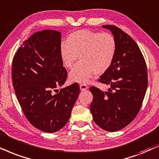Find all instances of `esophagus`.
Returning a JSON list of instances; mask_svg holds the SVG:
<instances>
[{
  "instance_id": "1",
  "label": "esophagus",
  "mask_w": 159,
  "mask_h": 159,
  "mask_svg": "<svg viewBox=\"0 0 159 159\" xmlns=\"http://www.w3.org/2000/svg\"><path fill=\"white\" fill-rule=\"evenodd\" d=\"M89 87L88 86L86 85V84H80V89L81 91H84L86 89H87Z\"/></svg>"
}]
</instances>
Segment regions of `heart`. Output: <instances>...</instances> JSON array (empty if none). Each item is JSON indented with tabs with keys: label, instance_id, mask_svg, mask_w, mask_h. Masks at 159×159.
Returning <instances> with one entry per match:
<instances>
[{
	"label": "heart",
	"instance_id": "b5f03b06",
	"mask_svg": "<svg viewBox=\"0 0 159 159\" xmlns=\"http://www.w3.org/2000/svg\"><path fill=\"white\" fill-rule=\"evenodd\" d=\"M117 43L115 37L109 33H99L81 30L70 34L66 42L60 47L62 65L70 69L78 57L80 62L69 73L72 83L85 84L93 74L105 73L115 59Z\"/></svg>",
	"mask_w": 159,
	"mask_h": 159
}]
</instances>
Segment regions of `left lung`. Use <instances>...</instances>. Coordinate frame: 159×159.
<instances>
[{
    "mask_svg": "<svg viewBox=\"0 0 159 159\" xmlns=\"http://www.w3.org/2000/svg\"><path fill=\"white\" fill-rule=\"evenodd\" d=\"M115 37L117 49L111 67L98 81L107 91L92 86L90 111L97 125L116 132L129 124L141 108L148 87L145 60L139 46L128 34L115 25H102Z\"/></svg>",
    "mask_w": 159,
    "mask_h": 159,
    "instance_id": "left-lung-1",
    "label": "left lung"
}]
</instances>
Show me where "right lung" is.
I'll return each instance as SVG.
<instances>
[{
	"label": "right lung",
	"instance_id": "add662e5",
	"mask_svg": "<svg viewBox=\"0 0 159 159\" xmlns=\"http://www.w3.org/2000/svg\"><path fill=\"white\" fill-rule=\"evenodd\" d=\"M60 45V32H37L23 42L12 62V83L25 117L34 127L48 133L67 124L80 93L77 83L53 92L65 84L67 75Z\"/></svg>",
	"mask_w": 159,
	"mask_h": 159
}]
</instances>
